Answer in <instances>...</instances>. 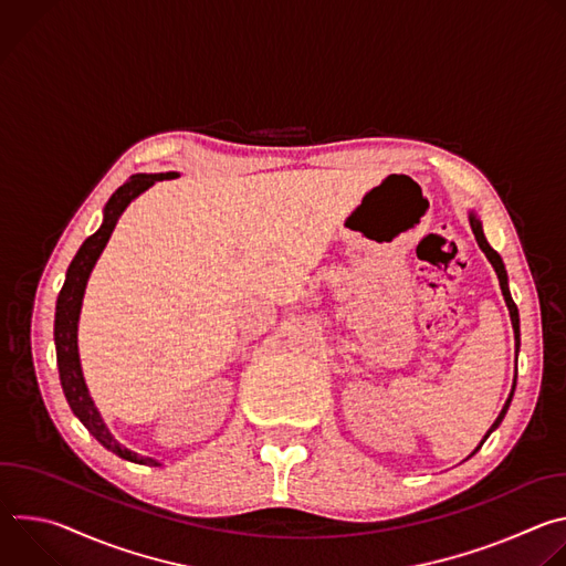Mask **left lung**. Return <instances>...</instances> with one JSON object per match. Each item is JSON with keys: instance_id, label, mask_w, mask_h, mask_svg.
Segmentation results:
<instances>
[{"instance_id": "obj_1", "label": "left lung", "mask_w": 566, "mask_h": 566, "mask_svg": "<svg viewBox=\"0 0 566 566\" xmlns=\"http://www.w3.org/2000/svg\"><path fill=\"white\" fill-rule=\"evenodd\" d=\"M470 226H472V232H474V237H476V244H479V249L486 253V258L491 260V264H493V269H495V273H497V277H500V286H502V293H504V300H506V306H509V311H511V322H513V332H515V347H517V352H520V313H517V306H515V302H513V297H511V291H509V277H506V269H504V262H502V258L497 255V251H493L491 249V244L486 241V237H483V230H481V221L474 217V214H470ZM513 391H515V382H513ZM513 391H511V396H509V400H506V406H504V410L500 412V417H497V421L493 423V428H491V432L502 423V419H504V415H506V410H509V406H511V398H513ZM489 432V434H491ZM489 434L483 437V441L489 439ZM483 441H481V446H483ZM479 446V448H481ZM476 448V450H479ZM474 450V452H476ZM472 452V454H474Z\"/></svg>"}]
</instances>
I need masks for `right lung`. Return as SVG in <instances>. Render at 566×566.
<instances>
[{"label": "right lung", "instance_id": "right-lung-1", "mask_svg": "<svg viewBox=\"0 0 566 566\" xmlns=\"http://www.w3.org/2000/svg\"><path fill=\"white\" fill-rule=\"evenodd\" d=\"M175 172H166V175H134L129 177L107 201L105 206V221L103 226L85 239V244L80 247V251L75 253L73 262L69 264L66 271V280L64 286L57 295V304H55V352H57V369H60V382L66 396L69 408L73 410V415L83 421V426L96 437L98 443H103L107 450H112L114 454H118L120 459L140 463V465H160L158 461L149 459V457H140L132 450H127L125 446H120L107 430V426L103 423L94 400L87 391L85 378H83V369H80V358H77V315H80V306H83V295H85V286L90 280V273L96 264V260L101 258L105 244L109 241V234L118 221V217L123 214V210L129 206V201L134 197H138L143 190H147L149 186H154V181H164V179H175Z\"/></svg>", "mask_w": 566, "mask_h": 566}]
</instances>
